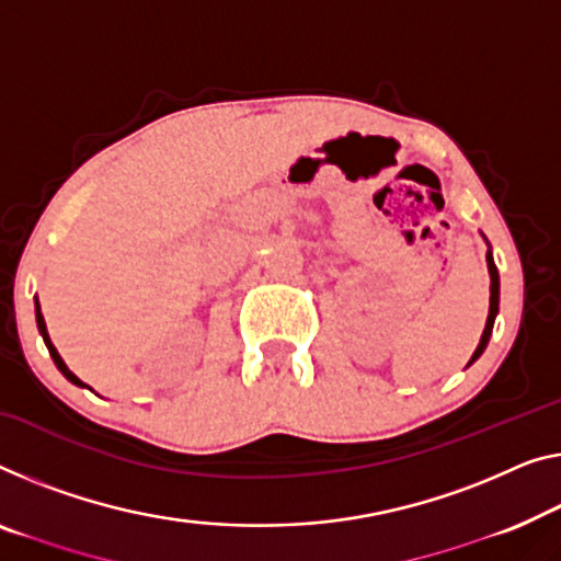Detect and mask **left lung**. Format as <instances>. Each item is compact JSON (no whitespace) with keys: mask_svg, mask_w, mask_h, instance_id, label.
Returning a JSON list of instances; mask_svg holds the SVG:
<instances>
[{"mask_svg":"<svg viewBox=\"0 0 561 561\" xmlns=\"http://www.w3.org/2000/svg\"><path fill=\"white\" fill-rule=\"evenodd\" d=\"M486 262H489V274H491V299H489V317H486V328H483V334H481V342H479V347H476V353L471 355V363L476 360V357H481L483 350H486V345H489V337H491V330H494L496 312H499V270H496V264H494V256H491V252L486 254Z\"/></svg>","mask_w":561,"mask_h":561,"instance_id":"1","label":"left lung"}]
</instances>
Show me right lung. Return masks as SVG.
Segmentation results:
<instances>
[{
    "instance_id": "right-lung-1",
    "label": "right lung",
    "mask_w": 561,
    "mask_h": 561,
    "mask_svg": "<svg viewBox=\"0 0 561 561\" xmlns=\"http://www.w3.org/2000/svg\"><path fill=\"white\" fill-rule=\"evenodd\" d=\"M37 328H39V332H42V337H45V345H47V350H49V355H53V360H55V365L57 367H60V373L65 375V378L67 380H70V382H75V386H82V380L78 378V375H75V373H70V370H67V365L62 363V357H60V353H57V350H55V345H53V342H49V337H47V328H45V317H42V312H39V305H37Z\"/></svg>"
}]
</instances>
